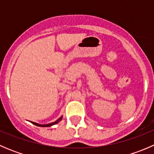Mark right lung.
<instances>
[{
	"instance_id": "1",
	"label": "right lung",
	"mask_w": 154,
	"mask_h": 154,
	"mask_svg": "<svg viewBox=\"0 0 154 154\" xmlns=\"http://www.w3.org/2000/svg\"><path fill=\"white\" fill-rule=\"evenodd\" d=\"M62 119H63V116H61V117H60V119H57V120L56 121V122H52V123H51V124H48V125H39V124L35 123V122H31V123H32V124H33V125L38 126V127H51V126L54 125H56V124L59 123V122H60V121L62 120Z\"/></svg>"
}]
</instances>
